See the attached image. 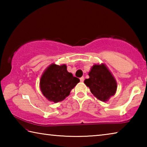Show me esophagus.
Here are the masks:
<instances>
[{"label":"esophagus","instance_id":"1","mask_svg":"<svg viewBox=\"0 0 147 147\" xmlns=\"http://www.w3.org/2000/svg\"><path fill=\"white\" fill-rule=\"evenodd\" d=\"M80 82H83L84 80V77L82 76V77H81L80 78Z\"/></svg>","mask_w":147,"mask_h":147}]
</instances>
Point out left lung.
Here are the masks:
<instances>
[{
	"mask_svg": "<svg viewBox=\"0 0 147 147\" xmlns=\"http://www.w3.org/2000/svg\"><path fill=\"white\" fill-rule=\"evenodd\" d=\"M89 78L84 80L92 94L101 101L106 102L115 94L117 82L108 68L102 65H94L89 73Z\"/></svg>",
	"mask_w": 147,
	"mask_h": 147,
	"instance_id": "1",
	"label": "left lung"
}]
</instances>
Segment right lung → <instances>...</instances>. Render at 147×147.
Wrapping results in <instances>:
<instances>
[{"label":"right lung","instance_id":"obj_1","mask_svg":"<svg viewBox=\"0 0 147 147\" xmlns=\"http://www.w3.org/2000/svg\"><path fill=\"white\" fill-rule=\"evenodd\" d=\"M79 82V78L67 71L66 65L52 64L41 76L40 88L49 100L56 103L65 98Z\"/></svg>","mask_w":147,"mask_h":147}]
</instances>
